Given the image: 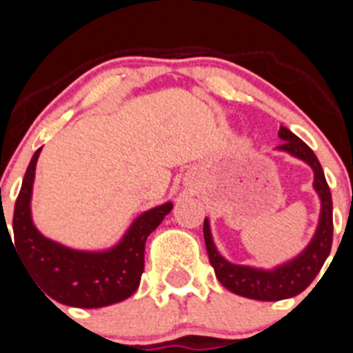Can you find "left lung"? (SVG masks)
I'll list each match as a JSON object with an SVG mask.
<instances>
[{"instance_id":"obj_1","label":"left lung","mask_w":353,"mask_h":353,"mask_svg":"<svg viewBox=\"0 0 353 353\" xmlns=\"http://www.w3.org/2000/svg\"><path fill=\"white\" fill-rule=\"evenodd\" d=\"M279 138L283 139V145L277 146V150L288 152L293 157L307 162L314 171L313 187L322 201V212H320L316 233L310 245L297 258H293L285 265H279L276 269H252V267L235 265L224 260L219 251L215 249L208 219H205L203 224L208 260H210L221 285L236 295L256 299V301H283V299L295 297L304 292L318 276L327 256L330 254V248H332V230H334L332 226V196H330L329 185H327L322 164L313 150L286 127L279 129Z\"/></svg>"}]
</instances>
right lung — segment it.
Instances as JSON below:
<instances>
[{"mask_svg": "<svg viewBox=\"0 0 353 353\" xmlns=\"http://www.w3.org/2000/svg\"><path fill=\"white\" fill-rule=\"evenodd\" d=\"M40 150L31 157L14 208V244L19 260L40 290L60 304L92 310L125 301L141 281L146 239L170 214L173 203H164L139 215L120 244L108 251L65 248L46 239L31 221V191Z\"/></svg>", "mask_w": 353, "mask_h": 353, "instance_id": "add662e5", "label": "right lung"}]
</instances>
